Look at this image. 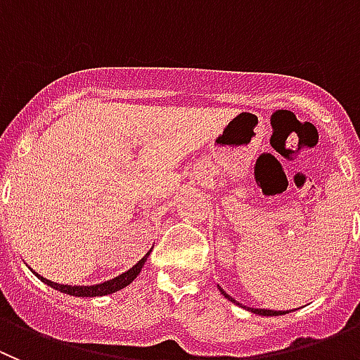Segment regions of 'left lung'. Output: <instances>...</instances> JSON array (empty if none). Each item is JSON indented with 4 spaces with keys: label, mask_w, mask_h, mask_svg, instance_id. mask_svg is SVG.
Here are the masks:
<instances>
[{
    "label": "left lung",
    "mask_w": 360,
    "mask_h": 360,
    "mask_svg": "<svg viewBox=\"0 0 360 360\" xmlns=\"http://www.w3.org/2000/svg\"><path fill=\"white\" fill-rule=\"evenodd\" d=\"M220 289V287H219ZM220 292L224 294V297H228L229 301H233V303H235V300H233L231 296H229V294H226L224 290L220 289ZM236 305H240V303H236ZM245 309V307H244ZM248 310H251V312H255V314H258V316H283V314H289V310H287V312H285V310H267V309H249L248 307Z\"/></svg>",
    "instance_id": "1"
}]
</instances>
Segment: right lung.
<instances>
[{
	"label": "right lung",
	"mask_w": 360,
	"mask_h": 360,
	"mask_svg": "<svg viewBox=\"0 0 360 360\" xmlns=\"http://www.w3.org/2000/svg\"><path fill=\"white\" fill-rule=\"evenodd\" d=\"M152 251V248H150ZM150 251L145 255L143 258H141L138 264L132 265L129 271H125V273L118 274L116 278H112V280H108V281H102V283H96V285H63V283H55V281L51 280H46L44 276H41V274H37L35 271H32V273L35 274V276L39 278V280L43 281V283H46L48 287H51V289L59 290V292H64V294H70V296H75V297H96V296H108V294H112V292H118V290H122L124 287H127V285H131L132 281L138 278V274L141 273V269H143L145 262H147L148 255H150Z\"/></svg>",
	"instance_id": "right-lung-1"
}]
</instances>
